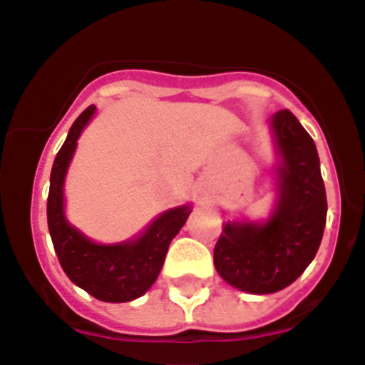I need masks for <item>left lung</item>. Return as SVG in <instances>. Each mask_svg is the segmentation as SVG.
<instances>
[{"label": "left lung", "instance_id": "8db88e82", "mask_svg": "<svg viewBox=\"0 0 365 365\" xmlns=\"http://www.w3.org/2000/svg\"><path fill=\"white\" fill-rule=\"evenodd\" d=\"M268 128L275 152L274 205L261 220H224L213 253L218 275L248 294H274L292 284L316 257L327 218L312 138L288 110L275 112Z\"/></svg>", "mask_w": 365, "mask_h": 365}]
</instances>
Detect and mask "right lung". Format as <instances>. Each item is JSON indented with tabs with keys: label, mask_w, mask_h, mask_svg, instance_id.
<instances>
[{
	"label": "right lung",
	"mask_w": 365,
	"mask_h": 365,
	"mask_svg": "<svg viewBox=\"0 0 365 365\" xmlns=\"http://www.w3.org/2000/svg\"><path fill=\"white\" fill-rule=\"evenodd\" d=\"M97 108L88 106L73 123L51 169L47 226L62 270L71 283L106 303H126L143 296L160 275L169 244L192 211L191 204L176 205L152 218L138 235L121 242H95L66 217V176L77 141Z\"/></svg>",
	"instance_id": "obj_1"
}]
</instances>
